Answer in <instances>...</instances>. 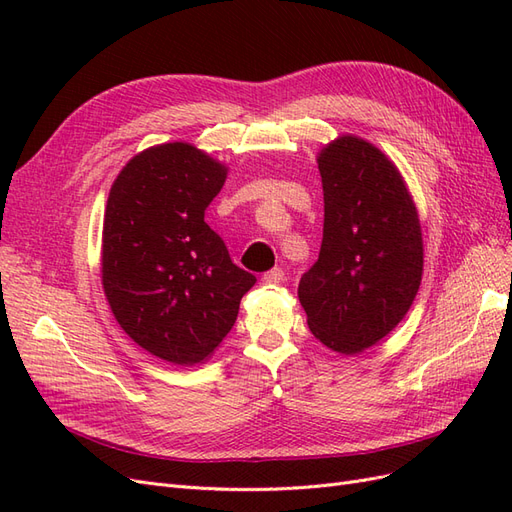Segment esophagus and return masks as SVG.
<instances>
[{
	"instance_id": "obj_1",
	"label": "esophagus",
	"mask_w": 512,
	"mask_h": 512,
	"mask_svg": "<svg viewBox=\"0 0 512 512\" xmlns=\"http://www.w3.org/2000/svg\"><path fill=\"white\" fill-rule=\"evenodd\" d=\"M284 282V271L282 269H271L262 275V284H282Z\"/></svg>"
}]
</instances>
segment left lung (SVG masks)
<instances>
[{
  "label": "left lung",
  "instance_id": "obj_1",
  "mask_svg": "<svg viewBox=\"0 0 512 512\" xmlns=\"http://www.w3.org/2000/svg\"><path fill=\"white\" fill-rule=\"evenodd\" d=\"M324 228L299 301L309 331L359 354L404 320L423 277V232L408 185L384 153L342 134L318 153Z\"/></svg>",
  "mask_w": 512,
  "mask_h": 512
}]
</instances>
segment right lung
<instances>
[{"label": "right lung", "mask_w": 512, "mask_h": 512, "mask_svg": "<svg viewBox=\"0 0 512 512\" xmlns=\"http://www.w3.org/2000/svg\"><path fill=\"white\" fill-rule=\"evenodd\" d=\"M228 168L190 143L149 147L111 185L102 288L119 327L173 365L207 361L256 277L230 260L205 222Z\"/></svg>", "instance_id": "right-lung-1"}]
</instances>
